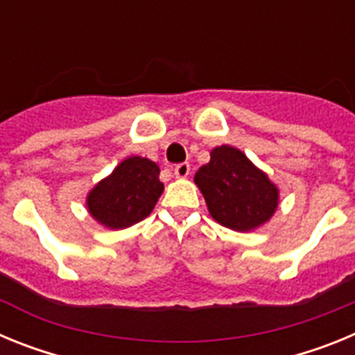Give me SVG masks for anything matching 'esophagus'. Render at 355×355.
<instances>
[{
	"label": "esophagus",
	"mask_w": 355,
	"mask_h": 355,
	"mask_svg": "<svg viewBox=\"0 0 355 355\" xmlns=\"http://www.w3.org/2000/svg\"><path fill=\"white\" fill-rule=\"evenodd\" d=\"M172 171H174L175 178L183 180V178H187V175H188V172H190V165H188V163H178V165H175Z\"/></svg>",
	"instance_id": "1"
}]
</instances>
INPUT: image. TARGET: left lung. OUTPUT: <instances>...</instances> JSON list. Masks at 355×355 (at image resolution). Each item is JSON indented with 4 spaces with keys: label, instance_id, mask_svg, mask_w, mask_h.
<instances>
[{
    "label": "left lung",
    "instance_id": "1",
    "mask_svg": "<svg viewBox=\"0 0 355 355\" xmlns=\"http://www.w3.org/2000/svg\"><path fill=\"white\" fill-rule=\"evenodd\" d=\"M193 181L213 220L233 231H256L277 211V184L233 146L215 147Z\"/></svg>",
    "mask_w": 355,
    "mask_h": 355
}]
</instances>
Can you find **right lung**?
<instances>
[{
    "label": "right lung",
    "instance_id": "add662e5",
    "mask_svg": "<svg viewBox=\"0 0 355 355\" xmlns=\"http://www.w3.org/2000/svg\"><path fill=\"white\" fill-rule=\"evenodd\" d=\"M159 167L149 158L128 156L87 193V209L106 229H126L150 215L163 193Z\"/></svg>",
    "mask_w": 355,
    "mask_h": 355
}]
</instances>
